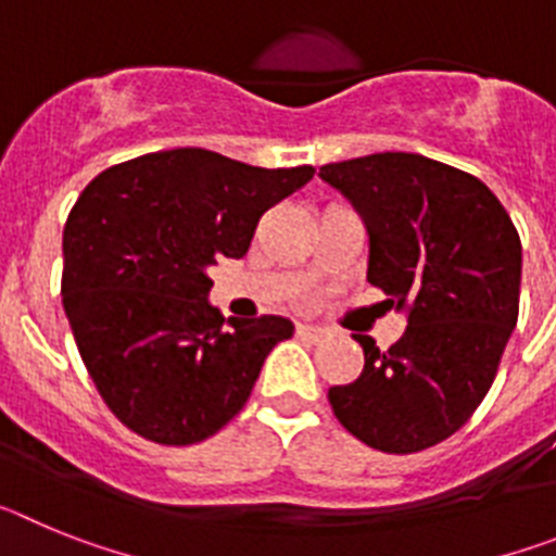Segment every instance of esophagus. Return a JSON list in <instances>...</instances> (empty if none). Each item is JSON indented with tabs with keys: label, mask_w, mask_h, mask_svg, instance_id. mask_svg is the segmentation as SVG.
I'll return each instance as SVG.
<instances>
[{
	"label": "esophagus",
	"mask_w": 556,
	"mask_h": 556,
	"mask_svg": "<svg viewBox=\"0 0 556 556\" xmlns=\"http://www.w3.org/2000/svg\"><path fill=\"white\" fill-rule=\"evenodd\" d=\"M326 328H320V326H308V323H298V337H303V339H312V342H317V339H323L326 337Z\"/></svg>",
	"instance_id": "esophagus-1"
}]
</instances>
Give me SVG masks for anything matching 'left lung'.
Instances as JSON below:
<instances>
[{
	"label": "left lung",
	"mask_w": 556,
	"mask_h": 556,
	"mask_svg": "<svg viewBox=\"0 0 556 556\" xmlns=\"http://www.w3.org/2000/svg\"><path fill=\"white\" fill-rule=\"evenodd\" d=\"M370 236L367 281L406 312L390 351L353 333L365 370L331 387L337 420L384 454H415L468 424L518 323L520 236L493 191L417 152L320 166Z\"/></svg>",
	"instance_id": "8db88e82"
}]
</instances>
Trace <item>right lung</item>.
Segmentation results:
<instances>
[{
	"instance_id": "obj_1",
	"label": "right lung",
	"mask_w": 556,
	"mask_h": 556,
	"mask_svg": "<svg viewBox=\"0 0 556 556\" xmlns=\"http://www.w3.org/2000/svg\"><path fill=\"white\" fill-rule=\"evenodd\" d=\"M314 178L200 147L97 175L63 228V308L108 409L161 445H191L239 415L287 317L225 320L217 258H242L267 208Z\"/></svg>"
}]
</instances>
